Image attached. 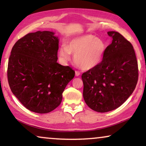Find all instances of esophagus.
Masks as SVG:
<instances>
[{"label":"esophagus","instance_id":"34e87169","mask_svg":"<svg viewBox=\"0 0 146 146\" xmlns=\"http://www.w3.org/2000/svg\"><path fill=\"white\" fill-rule=\"evenodd\" d=\"M80 75V71H75V75L77 76V77H78V76H79Z\"/></svg>","mask_w":146,"mask_h":146}]
</instances>
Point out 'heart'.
Here are the masks:
<instances>
[{
    "mask_svg": "<svg viewBox=\"0 0 146 146\" xmlns=\"http://www.w3.org/2000/svg\"><path fill=\"white\" fill-rule=\"evenodd\" d=\"M106 48V44L101 39L87 34L73 39L68 45H62L59 55L64 63H66L73 54L75 64L82 69L89 70L102 60Z\"/></svg>",
    "mask_w": 146,
    "mask_h": 146,
    "instance_id": "heart-1",
    "label": "heart"
}]
</instances>
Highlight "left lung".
Listing matches in <instances>:
<instances>
[{"label": "left lung", "instance_id": "1", "mask_svg": "<svg viewBox=\"0 0 146 146\" xmlns=\"http://www.w3.org/2000/svg\"><path fill=\"white\" fill-rule=\"evenodd\" d=\"M112 42L103 60L83 73V97L96 112H106L121 106L133 94L138 78V62L133 46L119 32L110 31Z\"/></svg>", "mask_w": 146, "mask_h": 146}]
</instances>
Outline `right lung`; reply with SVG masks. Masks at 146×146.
I'll return each mask as SVG.
<instances>
[{"instance_id": "1", "label": "right lung", "mask_w": 146, "mask_h": 146, "mask_svg": "<svg viewBox=\"0 0 146 146\" xmlns=\"http://www.w3.org/2000/svg\"><path fill=\"white\" fill-rule=\"evenodd\" d=\"M49 31L29 33L11 49L7 75L13 95L32 112L45 114L61 103L62 93L75 77L69 66L58 63V39Z\"/></svg>"}]
</instances>
